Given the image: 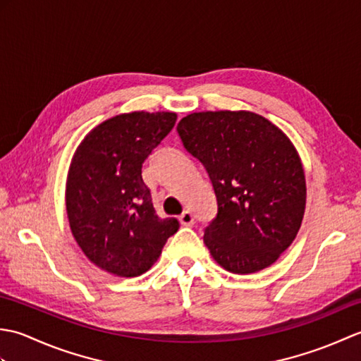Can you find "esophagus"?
<instances>
[{
    "label": "esophagus",
    "mask_w": 361,
    "mask_h": 361,
    "mask_svg": "<svg viewBox=\"0 0 361 361\" xmlns=\"http://www.w3.org/2000/svg\"><path fill=\"white\" fill-rule=\"evenodd\" d=\"M194 221H195V217H194V214L190 212V211H185L180 216V224L183 226H192Z\"/></svg>",
    "instance_id": "1"
}]
</instances>
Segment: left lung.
<instances>
[{
	"label": "left lung",
	"instance_id": "1",
	"mask_svg": "<svg viewBox=\"0 0 361 361\" xmlns=\"http://www.w3.org/2000/svg\"><path fill=\"white\" fill-rule=\"evenodd\" d=\"M176 132L217 197V216L203 235L212 257L235 274L270 267L304 217L305 178L293 144L251 111L192 113Z\"/></svg>",
	"mask_w": 361,
	"mask_h": 361
}]
</instances>
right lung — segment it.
Listing matches in <instances>:
<instances>
[{"mask_svg":"<svg viewBox=\"0 0 361 361\" xmlns=\"http://www.w3.org/2000/svg\"><path fill=\"white\" fill-rule=\"evenodd\" d=\"M176 122L175 113L133 111L102 122L74 153L66 183V211L74 239L102 270L121 278L141 276L178 231L161 219L142 163Z\"/></svg>","mask_w":361,"mask_h":361,"instance_id":"add662e5","label":"right lung"}]
</instances>
